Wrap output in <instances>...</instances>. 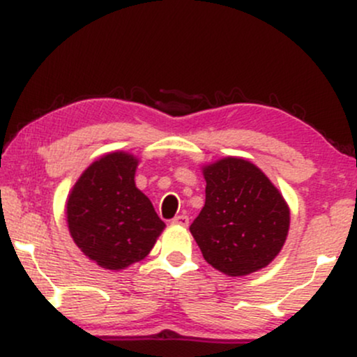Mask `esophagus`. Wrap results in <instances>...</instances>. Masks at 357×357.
<instances>
[{"mask_svg": "<svg viewBox=\"0 0 357 357\" xmlns=\"http://www.w3.org/2000/svg\"><path fill=\"white\" fill-rule=\"evenodd\" d=\"M174 225H179V227H188L190 225V218L186 215H178L173 218Z\"/></svg>", "mask_w": 357, "mask_h": 357, "instance_id": "esophagus-1", "label": "esophagus"}]
</instances>
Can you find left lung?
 Listing matches in <instances>:
<instances>
[{
  "instance_id": "8db88e82",
  "label": "left lung",
  "mask_w": 357,
  "mask_h": 357,
  "mask_svg": "<svg viewBox=\"0 0 357 357\" xmlns=\"http://www.w3.org/2000/svg\"><path fill=\"white\" fill-rule=\"evenodd\" d=\"M206 199L190 231L204 260L230 277L267 267L284 247L290 211L255 165L223 158L203 167Z\"/></svg>"
}]
</instances>
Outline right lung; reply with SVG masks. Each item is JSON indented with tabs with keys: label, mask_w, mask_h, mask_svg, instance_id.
<instances>
[{
	"label": "right lung",
	"mask_w": 357,
	"mask_h": 357,
	"mask_svg": "<svg viewBox=\"0 0 357 357\" xmlns=\"http://www.w3.org/2000/svg\"><path fill=\"white\" fill-rule=\"evenodd\" d=\"M136 167L132 154L102 155L82 173L68 196L72 238L102 268L121 270L142 260L166 227L136 188Z\"/></svg>",
	"instance_id": "add662e5"
}]
</instances>
